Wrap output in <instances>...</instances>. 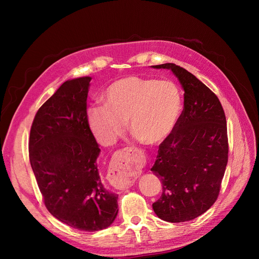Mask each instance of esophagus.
<instances>
[{"label": "esophagus", "mask_w": 259, "mask_h": 259, "mask_svg": "<svg viewBox=\"0 0 259 259\" xmlns=\"http://www.w3.org/2000/svg\"><path fill=\"white\" fill-rule=\"evenodd\" d=\"M116 163L108 173V179L110 184L116 188V189H124L133 186L135 182L134 176L132 175V167L130 164L131 150L128 149H123L122 151L116 152Z\"/></svg>", "instance_id": "esophagus-1"}]
</instances>
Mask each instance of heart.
I'll return each instance as SVG.
<instances>
[{"label": "heart", "mask_w": 259, "mask_h": 259, "mask_svg": "<svg viewBox=\"0 0 259 259\" xmlns=\"http://www.w3.org/2000/svg\"><path fill=\"white\" fill-rule=\"evenodd\" d=\"M105 105L89 109V123L94 134L111 145L126 127L145 145L163 142L173 131L182 110V96L170 81L136 75L123 77L108 86Z\"/></svg>", "instance_id": "1"}]
</instances>
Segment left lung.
I'll return each instance as SVG.
<instances>
[{
  "label": "left lung",
  "instance_id": "obj_1",
  "mask_svg": "<svg viewBox=\"0 0 259 259\" xmlns=\"http://www.w3.org/2000/svg\"><path fill=\"white\" fill-rule=\"evenodd\" d=\"M153 68L170 69L185 94L183 112L151 167L163 188L152 207L165 222L192 221L214 204L221 191L229 151L226 115L215 94L186 69L175 64Z\"/></svg>",
  "mask_w": 259,
  "mask_h": 259
}]
</instances>
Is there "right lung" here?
Segmentation results:
<instances>
[{"label":"right lung","instance_id":"1","mask_svg":"<svg viewBox=\"0 0 259 259\" xmlns=\"http://www.w3.org/2000/svg\"><path fill=\"white\" fill-rule=\"evenodd\" d=\"M90 76L69 80L38 109L31 125L29 159L44 204L58 221L83 231L110 226L117 194L100 182V149L88 119Z\"/></svg>","mask_w":259,"mask_h":259}]
</instances>
